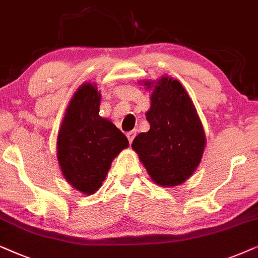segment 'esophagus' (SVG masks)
<instances>
[{
    "instance_id": "obj_1",
    "label": "esophagus",
    "mask_w": 258,
    "mask_h": 258,
    "mask_svg": "<svg viewBox=\"0 0 258 258\" xmlns=\"http://www.w3.org/2000/svg\"><path fill=\"white\" fill-rule=\"evenodd\" d=\"M136 135H137V130H133V131L127 132L126 136H127V138H128V142H130V143L133 142V139H135Z\"/></svg>"
}]
</instances>
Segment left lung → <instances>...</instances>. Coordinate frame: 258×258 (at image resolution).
<instances>
[{
    "label": "left lung",
    "instance_id": "1",
    "mask_svg": "<svg viewBox=\"0 0 258 258\" xmlns=\"http://www.w3.org/2000/svg\"><path fill=\"white\" fill-rule=\"evenodd\" d=\"M152 88L146 112L150 131L139 133L132 143L147 173L160 186H176L192 176L205 147L203 126L191 98L178 80L163 77L145 81Z\"/></svg>",
    "mask_w": 258,
    "mask_h": 258
}]
</instances>
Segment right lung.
I'll return each mask as SVG.
<instances>
[{
    "mask_svg": "<svg viewBox=\"0 0 258 258\" xmlns=\"http://www.w3.org/2000/svg\"><path fill=\"white\" fill-rule=\"evenodd\" d=\"M101 94L86 82L70 101L57 136V160L63 177L84 195L99 190L114 158L128 146L114 123L99 115Z\"/></svg>",
    "mask_w": 258,
    "mask_h": 258,
    "instance_id": "right-lung-1",
    "label": "right lung"
}]
</instances>
